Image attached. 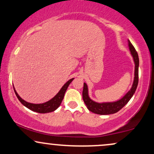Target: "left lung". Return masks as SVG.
I'll use <instances>...</instances> for the list:
<instances>
[{
  "mask_svg": "<svg viewBox=\"0 0 154 154\" xmlns=\"http://www.w3.org/2000/svg\"><path fill=\"white\" fill-rule=\"evenodd\" d=\"M128 46L130 49V54L133 58L134 63H135V77H134L133 83H132V88L128 93H126L121 99L114 102H103V103H98L93 100L89 97L88 94V88L87 84L84 82V87L82 91V98L85 103L86 106L88 110L92 111L93 113L100 115H108V114H115L119 111L120 109L128 103L129 100L131 99L133 96L134 93L136 91V88L138 84V67H139V58L137 51H135V48L128 40Z\"/></svg>",
  "mask_w": 154,
  "mask_h": 154,
  "instance_id": "obj_1",
  "label": "left lung"
}]
</instances>
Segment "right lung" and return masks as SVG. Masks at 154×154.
<instances>
[{
	"instance_id": "obj_1",
	"label": "right lung",
	"mask_w": 154,
	"mask_h": 154,
	"mask_svg": "<svg viewBox=\"0 0 154 154\" xmlns=\"http://www.w3.org/2000/svg\"><path fill=\"white\" fill-rule=\"evenodd\" d=\"M73 79L74 78H72L67 81V82L63 85V87L61 88V90L59 91V93L55 95L54 98H51V99L50 100H48V101L43 103H32L25 101V100H23L18 95V93L16 91L14 85L13 87L14 90L16 95H17V97L18 98L19 101H20L24 106L28 108V109H30L32 111H35V112L40 113V114H45V113H49L54 111L59 107L61 102H62L63 98V97H64V94L65 93H66L67 88H68L69 85V84L72 82V81L73 80Z\"/></svg>"
}]
</instances>
